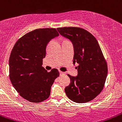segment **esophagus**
Returning <instances> with one entry per match:
<instances>
[{
	"label": "esophagus",
	"instance_id": "esophagus-1",
	"mask_svg": "<svg viewBox=\"0 0 122 122\" xmlns=\"http://www.w3.org/2000/svg\"><path fill=\"white\" fill-rule=\"evenodd\" d=\"M60 74L61 75H63V74H65V72H62V71H60Z\"/></svg>",
	"mask_w": 122,
	"mask_h": 122
}]
</instances>
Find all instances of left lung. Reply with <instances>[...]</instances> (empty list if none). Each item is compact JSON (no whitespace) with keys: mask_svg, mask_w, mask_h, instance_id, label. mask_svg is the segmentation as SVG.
<instances>
[{"mask_svg":"<svg viewBox=\"0 0 122 122\" xmlns=\"http://www.w3.org/2000/svg\"><path fill=\"white\" fill-rule=\"evenodd\" d=\"M74 46L73 63H77L78 75L68 74L71 83L65 92L73 102L92 101L102 92L108 74V65L98 41L92 33L79 27L58 28Z\"/></svg>","mask_w":122,"mask_h":122,"instance_id":"1","label":"left lung"}]
</instances>
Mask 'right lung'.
<instances>
[{"label": "right lung", "mask_w": 122, "mask_h": 122, "mask_svg": "<svg viewBox=\"0 0 122 122\" xmlns=\"http://www.w3.org/2000/svg\"><path fill=\"white\" fill-rule=\"evenodd\" d=\"M56 28L36 29L21 37L14 45L9 58V77L18 94L30 102L45 101L51 87L60 75L58 69L47 72L41 65L46 49L58 36Z\"/></svg>", "instance_id": "obj_1"}]
</instances>
